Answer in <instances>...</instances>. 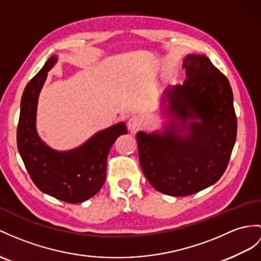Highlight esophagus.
<instances>
[{
  "label": "esophagus",
  "instance_id": "34e87169",
  "mask_svg": "<svg viewBox=\"0 0 261 261\" xmlns=\"http://www.w3.org/2000/svg\"><path fill=\"white\" fill-rule=\"evenodd\" d=\"M127 125H128V129L130 130V133H133V134H136V133L141 129V127H142V119L138 116H133L128 120V124Z\"/></svg>",
  "mask_w": 261,
  "mask_h": 261
}]
</instances>
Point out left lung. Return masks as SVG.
Here are the masks:
<instances>
[{
	"label": "left lung",
	"mask_w": 261,
	"mask_h": 261,
	"mask_svg": "<svg viewBox=\"0 0 261 261\" xmlns=\"http://www.w3.org/2000/svg\"><path fill=\"white\" fill-rule=\"evenodd\" d=\"M186 80L162 95V113L170 122L147 134L138 132L139 163L158 192L189 196L219 180L237 136L233 96L226 76L205 55L182 62Z\"/></svg>",
	"instance_id": "1"
}]
</instances>
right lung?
Instances as JSON below:
<instances>
[{
    "instance_id": "obj_1",
    "label": "right lung",
    "mask_w": 261,
    "mask_h": 261,
    "mask_svg": "<svg viewBox=\"0 0 261 261\" xmlns=\"http://www.w3.org/2000/svg\"><path fill=\"white\" fill-rule=\"evenodd\" d=\"M56 62L57 56H50L25 87L17 125V148L41 192L77 204L96 195L104 185L107 156L116 139L127 134V127L123 122L117 123L69 150H56L43 142L36 130L37 103L47 72Z\"/></svg>"
}]
</instances>
